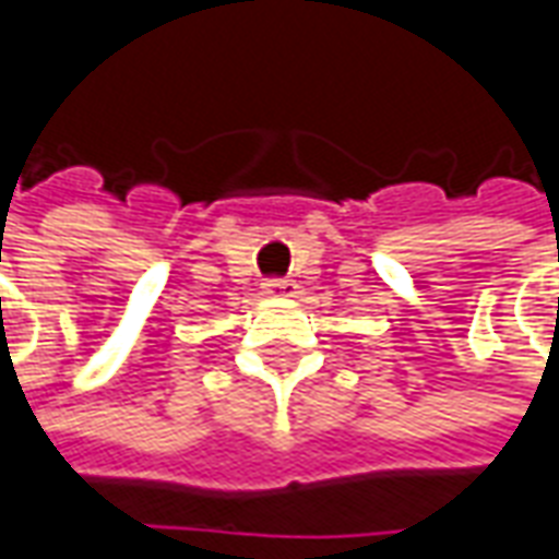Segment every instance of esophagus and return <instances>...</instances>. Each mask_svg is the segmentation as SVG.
Here are the masks:
<instances>
[{"mask_svg": "<svg viewBox=\"0 0 559 559\" xmlns=\"http://www.w3.org/2000/svg\"><path fill=\"white\" fill-rule=\"evenodd\" d=\"M263 290H266L269 296H275V293H293L296 290V284H293V281H266Z\"/></svg>", "mask_w": 559, "mask_h": 559, "instance_id": "esophagus-1", "label": "esophagus"}]
</instances>
